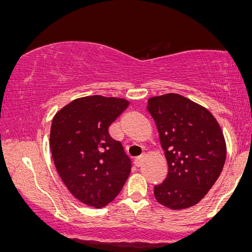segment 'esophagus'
<instances>
[{
	"instance_id": "34e87169",
	"label": "esophagus",
	"mask_w": 252,
	"mask_h": 252,
	"mask_svg": "<svg viewBox=\"0 0 252 252\" xmlns=\"http://www.w3.org/2000/svg\"><path fill=\"white\" fill-rule=\"evenodd\" d=\"M143 161H144V157H138V158H136L134 160V165L136 167H141L142 165H143Z\"/></svg>"
}]
</instances>
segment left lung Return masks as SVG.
<instances>
[{"label": "left lung", "mask_w": 252, "mask_h": 252, "mask_svg": "<svg viewBox=\"0 0 252 252\" xmlns=\"http://www.w3.org/2000/svg\"><path fill=\"white\" fill-rule=\"evenodd\" d=\"M168 163V175L155 187L156 200L173 210L205 198L223 170L226 143L216 118L205 107L180 94L148 100Z\"/></svg>", "instance_id": "8db88e82"}]
</instances>
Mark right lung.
<instances>
[{
  "mask_svg": "<svg viewBox=\"0 0 252 252\" xmlns=\"http://www.w3.org/2000/svg\"><path fill=\"white\" fill-rule=\"evenodd\" d=\"M128 104L117 97H79L53 117L50 148L54 165L69 192L87 206H107L129 176L130 160L108 130Z\"/></svg>",
  "mask_w": 252,
  "mask_h": 252,
  "instance_id": "obj_1",
  "label": "right lung"
}]
</instances>
